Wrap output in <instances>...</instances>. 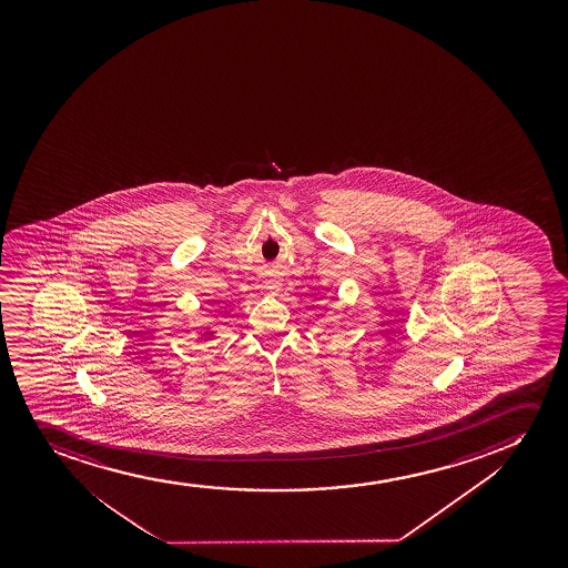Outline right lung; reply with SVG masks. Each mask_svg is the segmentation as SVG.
Segmentation results:
<instances>
[{"instance_id":"right-lung-1","label":"right lung","mask_w":568,"mask_h":568,"mask_svg":"<svg viewBox=\"0 0 568 568\" xmlns=\"http://www.w3.org/2000/svg\"><path fill=\"white\" fill-rule=\"evenodd\" d=\"M212 335H214V332H210V329H206V332H204L203 335H201V337H204V339H210Z\"/></svg>"}]
</instances>
